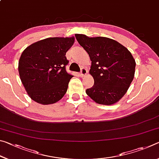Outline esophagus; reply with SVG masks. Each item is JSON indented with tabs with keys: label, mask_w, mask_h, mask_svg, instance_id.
Masks as SVG:
<instances>
[{
	"label": "esophagus",
	"mask_w": 159,
	"mask_h": 159,
	"mask_svg": "<svg viewBox=\"0 0 159 159\" xmlns=\"http://www.w3.org/2000/svg\"><path fill=\"white\" fill-rule=\"evenodd\" d=\"M88 74V70L87 69L84 68V67H83V68H81V70H80V76H81L82 77L85 76L87 75Z\"/></svg>",
	"instance_id": "esophagus-1"
}]
</instances>
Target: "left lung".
<instances>
[{"label":"left lung","mask_w":159,"mask_h":159,"mask_svg":"<svg viewBox=\"0 0 159 159\" xmlns=\"http://www.w3.org/2000/svg\"><path fill=\"white\" fill-rule=\"evenodd\" d=\"M79 43L90 56V74L94 79L92 88L86 94L104 105L116 103L127 92L133 81L135 61L127 48L106 37L90 38L75 34Z\"/></svg>","instance_id":"left-lung-1"}]
</instances>
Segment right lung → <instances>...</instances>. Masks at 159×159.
<instances>
[{
	"label": "right lung",
	"mask_w": 159,
	"mask_h": 159,
	"mask_svg": "<svg viewBox=\"0 0 159 159\" xmlns=\"http://www.w3.org/2000/svg\"><path fill=\"white\" fill-rule=\"evenodd\" d=\"M75 38H48L29 45L21 53L18 70L29 96L42 104L63 98L73 76L66 71V53Z\"/></svg>",
	"instance_id": "add662e5"
}]
</instances>
